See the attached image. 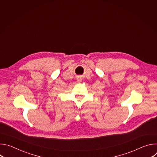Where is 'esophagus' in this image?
I'll return each instance as SVG.
<instances>
[{
    "label": "esophagus",
    "instance_id": "esophagus-1",
    "mask_svg": "<svg viewBox=\"0 0 157 157\" xmlns=\"http://www.w3.org/2000/svg\"><path fill=\"white\" fill-rule=\"evenodd\" d=\"M78 82H81V79H78Z\"/></svg>",
    "mask_w": 157,
    "mask_h": 157
}]
</instances>
